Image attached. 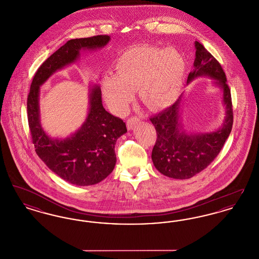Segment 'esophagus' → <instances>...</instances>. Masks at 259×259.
<instances>
[{"instance_id":"34e87169","label":"esophagus","mask_w":259,"mask_h":259,"mask_svg":"<svg viewBox=\"0 0 259 259\" xmlns=\"http://www.w3.org/2000/svg\"><path fill=\"white\" fill-rule=\"evenodd\" d=\"M140 121V117H138V116H132V117H129L128 119H127V121H126V125H127V128L129 129V130H131V129H133L134 128V126H135L136 124L138 123Z\"/></svg>"}]
</instances>
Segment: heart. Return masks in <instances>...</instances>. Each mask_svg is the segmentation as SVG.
I'll return each instance as SVG.
<instances>
[{"mask_svg":"<svg viewBox=\"0 0 259 259\" xmlns=\"http://www.w3.org/2000/svg\"><path fill=\"white\" fill-rule=\"evenodd\" d=\"M185 61L177 50L134 47L115 64L114 77L106 76L104 94L113 110L122 111L139 89L140 98L152 111L164 110L177 100L185 74Z\"/></svg>","mask_w":259,"mask_h":259,"instance_id":"obj_1","label":"heart"}]
</instances>
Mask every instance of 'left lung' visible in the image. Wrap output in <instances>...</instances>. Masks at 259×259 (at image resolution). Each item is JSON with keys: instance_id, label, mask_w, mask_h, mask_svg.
Returning <instances> with one entry per match:
<instances>
[{"instance_id": "1", "label": "left lung", "mask_w": 259, "mask_h": 259, "mask_svg": "<svg viewBox=\"0 0 259 259\" xmlns=\"http://www.w3.org/2000/svg\"><path fill=\"white\" fill-rule=\"evenodd\" d=\"M195 48L194 69L188 74L187 82L201 75L214 78L215 83L223 89L226 116L223 126L215 132L186 135L185 131H180L181 96L172 106L149 118L157 134L151 153L153 164L164 176L179 180L190 179L206 169L221 152L233 125L231 92L225 73L220 62L202 44L195 41Z\"/></svg>"}]
</instances>
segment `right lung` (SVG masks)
<instances>
[{"label":"right lung","instance_id":"add662e5","mask_svg":"<svg viewBox=\"0 0 259 259\" xmlns=\"http://www.w3.org/2000/svg\"><path fill=\"white\" fill-rule=\"evenodd\" d=\"M110 38L99 35L68 40L39 66L28 94V123L35 150L52 172L72 185H96L112 172L116 162L114 146L127 132L126 124L104 109L101 89L95 85L91 88L89 112L81 128L65 140H53L39 122V87L55 71L75 61L81 49L103 48Z\"/></svg>","mask_w":259,"mask_h":259}]
</instances>
